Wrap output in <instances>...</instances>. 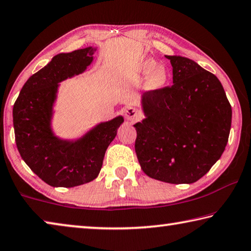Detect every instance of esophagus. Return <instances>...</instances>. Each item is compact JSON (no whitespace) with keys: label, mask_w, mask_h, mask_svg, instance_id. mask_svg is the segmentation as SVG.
Here are the masks:
<instances>
[{"label":"esophagus","mask_w":251,"mask_h":251,"mask_svg":"<svg viewBox=\"0 0 251 251\" xmlns=\"http://www.w3.org/2000/svg\"><path fill=\"white\" fill-rule=\"evenodd\" d=\"M125 117L127 121H130V122H136L139 120V113L138 110L134 108V107H127L125 109Z\"/></svg>","instance_id":"34e87169"}]
</instances>
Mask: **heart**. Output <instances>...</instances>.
I'll use <instances>...</instances> for the list:
<instances>
[{
	"mask_svg": "<svg viewBox=\"0 0 251 251\" xmlns=\"http://www.w3.org/2000/svg\"><path fill=\"white\" fill-rule=\"evenodd\" d=\"M141 73L147 77L148 86L151 88L161 87L167 82L168 72L166 66L158 64L154 59H147L141 66Z\"/></svg>",
	"mask_w": 251,
	"mask_h": 251,
	"instance_id": "b5f03b06",
	"label": "heart"
}]
</instances>
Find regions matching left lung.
Here are the masks:
<instances>
[{
    "instance_id": "8db88e82",
    "label": "left lung",
    "mask_w": 251,
    "mask_h": 251,
    "mask_svg": "<svg viewBox=\"0 0 251 251\" xmlns=\"http://www.w3.org/2000/svg\"><path fill=\"white\" fill-rule=\"evenodd\" d=\"M173 86L144 93L145 118L136 123L135 151L143 172L169 184H192L226 148L231 106L222 83L193 59L166 55Z\"/></svg>"
}]
</instances>
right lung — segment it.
Instances as JSON below:
<instances>
[{
    "mask_svg": "<svg viewBox=\"0 0 251 251\" xmlns=\"http://www.w3.org/2000/svg\"><path fill=\"white\" fill-rule=\"evenodd\" d=\"M97 48L55 55L48 65L24 84L13 106L15 142L25 164L53 187H75L94 180L103 166L105 151L124 123L118 115L97 123L76 138L55 134V114L59 83L84 73Z\"/></svg>",
    "mask_w": 251,
    "mask_h": 251,
    "instance_id": "1",
    "label": "right lung"
}]
</instances>
